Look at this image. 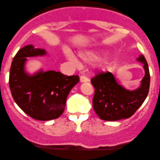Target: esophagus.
<instances>
[{
  "label": "esophagus",
  "instance_id": "esophagus-1",
  "mask_svg": "<svg viewBox=\"0 0 160 160\" xmlns=\"http://www.w3.org/2000/svg\"><path fill=\"white\" fill-rule=\"evenodd\" d=\"M80 82H82V83H83V82H89L90 81L89 78H88V77H86V76H84V75L80 76Z\"/></svg>",
  "mask_w": 160,
  "mask_h": 160
}]
</instances>
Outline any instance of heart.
<instances>
[{"label":"heart","mask_w":160,"mask_h":160,"mask_svg":"<svg viewBox=\"0 0 160 160\" xmlns=\"http://www.w3.org/2000/svg\"><path fill=\"white\" fill-rule=\"evenodd\" d=\"M80 56L82 59L86 62H95L98 61L99 59V55L97 52L93 51H88V52H81L80 53ZM67 56L70 59V60L73 61V62H77L75 56L70 52H67Z\"/></svg>","instance_id":"heart-1"}]
</instances>
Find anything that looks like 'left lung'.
I'll use <instances>...</instances> for the list:
<instances>
[{"instance_id": "obj_1", "label": "left lung", "mask_w": 160, "mask_h": 160, "mask_svg": "<svg viewBox=\"0 0 160 160\" xmlns=\"http://www.w3.org/2000/svg\"><path fill=\"white\" fill-rule=\"evenodd\" d=\"M137 60L144 64L145 70V77L138 89H125L118 83L110 72H99L90 80L95 88L93 108L102 120L118 121L128 118L146 100L150 85L149 67L143 55Z\"/></svg>"}]
</instances>
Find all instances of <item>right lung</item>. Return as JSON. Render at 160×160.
I'll return each instance as SVG.
<instances>
[{
  "label": "right lung",
  "mask_w": 160,
  "mask_h": 160,
  "mask_svg": "<svg viewBox=\"0 0 160 160\" xmlns=\"http://www.w3.org/2000/svg\"><path fill=\"white\" fill-rule=\"evenodd\" d=\"M46 55V51L32 45L22 48L11 63L9 87L21 109L38 121L58 118L63 113L69 93L80 80L77 75L66 76L54 70H40L33 75L25 71L27 57Z\"/></svg>",
  "instance_id": "add662e5"
}]
</instances>
